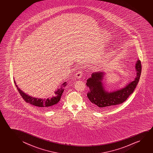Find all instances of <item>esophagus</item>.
I'll return each mask as SVG.
<instances>
[{"label": "esophagus", "instance_id": "1", "mask_svg": "<svg viewBox=\"0 0 153 153\" xmlns=\"http://www.w3.org/2000/svg\"><path fill=\"white\" fill-rule=\"evenodd\" d=\"M82 76H83V74L80 71H78L77 73L76 74V77H77V79H80Z\"/></svg>", "mask_w": 153, "mask_h": 153}]
</instances>
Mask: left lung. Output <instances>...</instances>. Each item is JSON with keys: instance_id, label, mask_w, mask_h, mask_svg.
<instances>
[{"instance_id": "8db88e82", "label": "left lung", "mask_w": 153, "mask_h": 153, "mask_svg": "<svg viewBox=\"0 0 153 153\" xmlns=\"http://www.w3.org/2000/svg\"><path fill=\"white\" fill-rule=\"evenodd\" d=\"M136 76L133 82L128 84L120 89L108 92L105 90L102 80L105 75L104 72H94L91 77L87 80V86L89 88L87 97L91 106L96 110L111 108L121 104L126 100L130 94L134 92L140 78L142 65L138 59L135 66Z\"/></svg>"}]
</instances>
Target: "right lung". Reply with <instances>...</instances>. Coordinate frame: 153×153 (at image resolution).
Instances as JSON below:
<instances>
[{"mask_svg": "<svg viewBox=\"0 0 153 153\" xmlns=\"http://www.w3.org/2000/svg\"><path fill=\"white\" fill-rule=\"evenodd\" d=\"M15 85L17 87V90L19 91V94L25 100L26 102L29 103L31 105L36 106V107H41V108H54L56 105L61 99V96L63 94L64 90V88L66 86V82L62 84V87L60 89L55 92V96H53L51 98L41 99L34 98L33 97L30 96L28 94H26L23 92L22 90L18 87L15 80H14Z\"/></svg>", "mask_w": 153, "mask_h": 153, "instance_id": "add662e5", "label": "right lung"}]
</instances>
